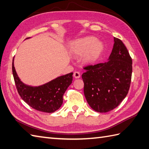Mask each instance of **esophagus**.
<instances>
[{"label":"esophagus","instance_id":"esophagus-1","mask_svg":"<svg viewBox=\"0 0 149 149\" xmlns=\"http://www.w3.org/2000/svg\"><path fill=\"white\" fill-rule=\"evenodd\" d=\"M74 77L75 79H79L81 77V75H80V73L79 72H75L74 73Z\"/></svg>","mask_w":149,"mask_h":149}]
</instances>
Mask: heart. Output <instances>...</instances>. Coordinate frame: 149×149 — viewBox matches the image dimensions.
Returning a JSON list of instances; mask_svg holds the SVG:
<instances>
[{"instance_id": "obj_1", "label": "heart", "mask_w": 149, "mask_h": 149, "mask_svg": "<svg viewBox=\"0 0 149 149\" xmlns=\"http://www.w3.org/2000/svg\"><path fill=\"white\" fill-rule=\"evenodd\" d=\"M104 49V43L94 36H86L75 40L70 52L75 58H81L85 64H90L99 58Z\"/></svg>"}]
</instances>
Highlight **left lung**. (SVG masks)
<instances>
[{
  "label": "left lung",
  "mask_w": 149,
  "mask_h": 149,
  "mask_svg": "<svg viewBox=\"0 0 149 149\" xmlns=\"http://www.w3.org/2000/svg\"><path fill=\"white\" fill-rule=\"evenodd\" d=\"M84 70L82 75L84 96L95 111H110L127 96L131 81L132 59L120 39L114 38L107 61L88 66Z\"/></svg>",
  "instance_id": "8db88e82"
}]
</instances>
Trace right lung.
<instances>
[{"label":"right lung","mask_w":149,"mask_h":149,"mask_svg":"<svg viewBox=\"0 0 149 149\" xmlns=\"http://www.w3.org/2000/svg\"><path fill=\"white\" fill-rule=\"evenodd\" d=\"M28 38H29L26 39ZM12 70L17 91L22 99L33 109L45 113H53L61 106L63 95L73 79L72 72L40 86H29L19 78L14 66V58Z\"/></svg>","instance_id":"add662e5"}]
</instances>
